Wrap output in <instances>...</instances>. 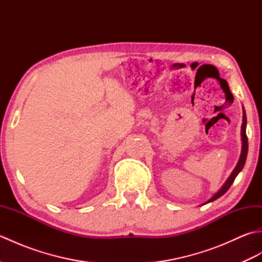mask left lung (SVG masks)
I'll return each instance as SVG.
<instances>
[{"label": "left lung", "instance_id": "1", "mask_svg": "<svg viewBox=\"0 0 262 262\" xmlns=\"http://www.w3.org/2000/svg\"><path fill=\"white\" fill-rule=\"evenodd\" d=\"M246 128H247V116H246V111L243 109V122H242V127H241V136H242V151L240 159H238V162L235 166V169L233 170L231 176L229 177V179L226 180V182L223 185L219 191H217L213 197H211L208 202H206V204H208L210 202H214L217 198H220L221 196L229 190V188L232 186V183L234 182L236 176L240 173V171L243 169L244 164H246V160H247V155H248V137H247V133H246Z\"/></svg>", "mask_w": 262, "mask_h": 262}]
</instances>
